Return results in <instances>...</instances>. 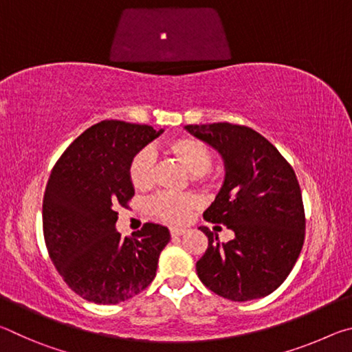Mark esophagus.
<instances>
[{
	"label": "esophagus",
	"instance_id": "esophagus-1",
	"mask_svg": "<svg viewBox=\"0 0 352 352\" xmlns=\"http://www.w3.org/2000/svg\"><path fill=\"white\" fill-rule=\"evenodd\" d=\"M186 233V230L184 228H170V236L172 237H177V236H182Z\"/></svg>",
	"mask_w": 352,
	"mask_h": 352
}]
</instances>
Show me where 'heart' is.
Masks as SVG:
<instances>
[{"label":"heart","mask_w":352,"mask_h":352,"mask_svg":"<svg viewBox=\"0 0 352 352\" xmlns=\"http://www.w3.org/2000/svg\"><path fill=\"white\" fill-rule=\"evenodd\" d=\"M163 151L182 166L188 174L194 175L195 183L214 186L217 175L211 172L212 152L204 141L194 136L182 135L164 142ZM155 163L153 155L147 148L136 152L129 163V180L136 190H147L153 186ZM199 206L194 194H162L148 204V212L160 222L178 225L186 222L190 212Z\"/></svg>","instance_id":"obj_1"}]
</instances>
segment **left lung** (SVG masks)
Returning a JSON list of instances; mask_svg holds the SVG:
<instances>
[{"mask_svg":"<svg viewBox=\"0 0 352 352\" xmlns=\"http://www.w3.org/2000/svg\"><path fill=\"white\" fill-rule=\"evenodd\" d=\"M184 129L222 155L223 186L204 217L234 231V239L219 243L201 226L208 248L195 265L200 281L231 301L270 295L289 276L305 243V205L294 168L250 127L216 122Z\"/></svg>","mask_w":352,"mask_h":352,"instance_id":"left-lung-1","label":"left lung"}]
</instances>
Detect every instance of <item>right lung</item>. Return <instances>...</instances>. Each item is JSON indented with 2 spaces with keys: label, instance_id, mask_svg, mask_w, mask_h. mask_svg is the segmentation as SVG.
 <instances>
[{
  "label": "right lung",
  "instance_id": "right-lung-1",
  "mask_svg": "<svg viewBox=\"0 0 352 352\" xmlns=\"http://www.w3.org/2000/svg\"><path fill=\"white\" fill-rule=\"evenodd\" d=\"M163 130L146 124L102 121L62 153L43 197V236L58 275L83 300L118 305L148 287L169 230L144 223L132 237L115 225L118 206L135 195L129 180L133 155Z\"/></svg>",
  "mask_w": 352,
  "mask_h": 352
}]
</instances>
